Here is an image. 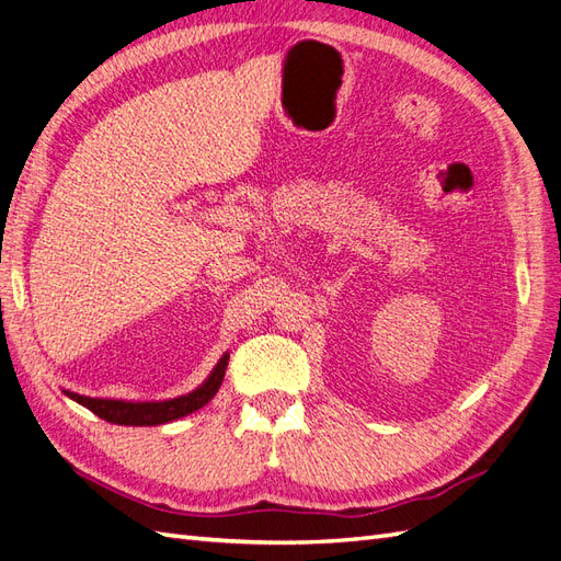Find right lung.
<instances>
[{
  "instance_id": "obj_1",
  "label": "right lung",
  "mask_w": 561,
  "mask_h": 561,
  "mask_svg": "<svg viewBox=\"0 0 561 561\" xmlns=\"http://www.w3.org/2000/svg\"><path fill=\"white\" fill-rule=\"evenodd\" d=\"M229 353L220 357V363L213 367L208 379L196 386L192 393H184L170 400H151V403H133V400H111V398H90V396H80L73 391H64L70 400H76L82 408L92 410L96 417H102L111 424H123V426H158V424H168L175 422L180 417H186V414L196 412L198 408L208 405L213 396L218 393L225 379V369H227Z\"/></svg>"
}]
</instances>
